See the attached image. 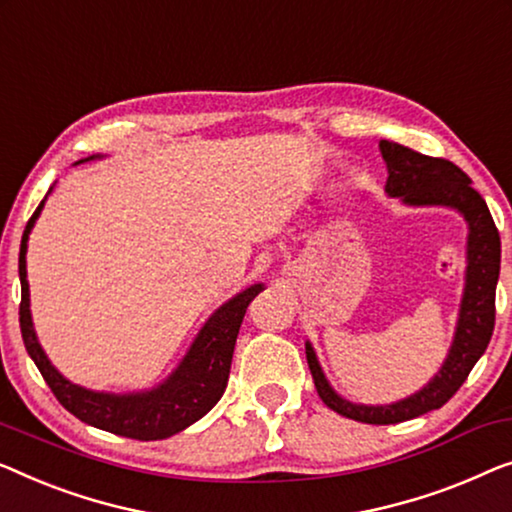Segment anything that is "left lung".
<instances>
[{
	"label": "left lung",
	"instance_id": "1",
	"mask_svg": "<svg viewBox=\"0 0 512 512\" xmlns=\"http://www.w3.org/2000/svg\"><path fill=\"white\" fill-rule=\"evenodd\" d=\"M381 157L388 168L385 194L399 198L409 207H448L466 221V268L459 300L457 323L448 355L432 379L413 395L392 404H358L339 395L325 376L311 342H305L307 362L314 376L318 397L339 416L369 422V425H395L422 413L441 409L466 381L473 365L485 353L494 330V295L501 268V240L487 203L480 198L471 180L446 159L425 157L409 147L379 140Z\"/></svg>",
	"mask_w": 512,
	"mask_h": 512
}]
</instances>
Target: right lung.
I'll return each instance as SVG.
<instances>
[{"label":"right lung","instance_id":"obj_1","mask_svg":"<svg viewBox=\"0 0 512 512\" xmlns=\"http://www.w3.org/2000/svg\"><path fill=\"white\" fill-rule=\"evenodd\" d=\"M94 159H103V154H92V157L80 159L76 161V166ZM53 189L55 184L50 187L46 198L53 194ZM46 198L36 207L32 219L27 221L18 258L22 288L20 330L29 358L39 367L41 376L50 385V390L55 392L59 404L69 413H73L78 420H83L96 429H106V432L129 436V439L138 441H159L194 425L224 395L228 374H231L235 339H238L244 311H247L249 302L263 291L265 284H261V281L251 284L244 291L235 293L231 300H226L219 309H214V314L198 330V335L191 342L189 351L184 353V358L154 388L133 392L90 390L85 385L66 379L53 362H50L39 337H36L32 309H29L27 242L36 219L41 217Z\"/></svg>","mask_w":512,"mask_h":512}]
</instances>
